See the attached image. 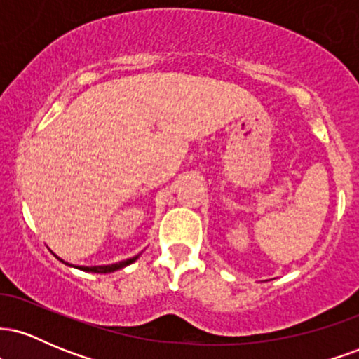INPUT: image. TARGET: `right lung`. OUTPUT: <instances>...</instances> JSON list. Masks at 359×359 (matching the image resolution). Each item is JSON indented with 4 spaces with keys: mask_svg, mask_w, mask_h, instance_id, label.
<instances>
[{
    "mask_svg": "<svg viewBox=\"0 0 359 359\" xmlns=\"http://www.w3.org/2000/svg\"><path fill=\"white\" fill-rule=\"evenodd\" d=\"M140 255L133 258H128V259H123V262L119 263H113V265H97V266H76V269H79L82 271H90V273H111V271H116V270H121L125 269V266L131 265L133 262H137ZM59 258V257H57ZM60 259V258H59ZM60 262H64V259H60ZM65 263V262H64ZM65 265H69V263H65ZM72 266V265H71Z\"/></svg>",
    "mask_w": 359,
    "mask_h": 359,
    "instance_id": "1",
    "label": "right lung"
}]
</instances>
